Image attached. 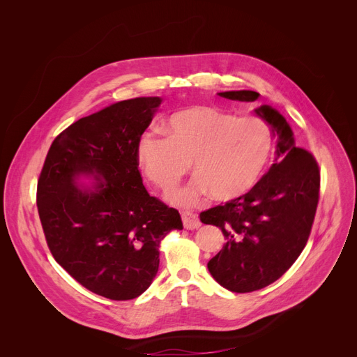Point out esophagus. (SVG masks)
<instances>
[{"label":"esophagus","mask_w":357,"mask_h":357,"mask_svg":"<svg viewBox=\"0 0 357 357\" xmlns=\"http://www.w3.org/2000/svg\"><path fill=\"white\" fill-rule=\"evenodd\" d=\"M182 221H183V227L188 229V230H194V229H198L201 226L198 215L191 213V211H183L182 213Z\"/></svg>","instance_id":"esophagus-1"}]
</instances>
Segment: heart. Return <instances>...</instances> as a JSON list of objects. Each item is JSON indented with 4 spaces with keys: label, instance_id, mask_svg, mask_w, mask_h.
I'll use <instances>...</instances> for the list:
<instances>
[{
    "label": "heart",
    "instance_id": "heart-1",
    "mask_svg": "<svg viewBox=\"0 0 357 357\" xmlns=\"http://www.w3.org/2000/svg\"><path fill=\"white\" fill-rule=\"evenodd\" d=\"M160 136L146 131L139 140V160L147 178L171 192L191 163L195 178L174 194L178 205L192 207L211 194L231 201L249 192L269 162L273 136L259 117H238L218 105H192L169 117Z\"/></svg>",
    "mask_w": 357,
    "mask_h": 357
}]
</instances>
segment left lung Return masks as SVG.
Here are the masks:
<instances>
[{"instance_id":"left-lung-1","label":"left lung","mask_w":357,"mask_h":357,"mask_svg":"<svg viewBox=\"0 0 357 357\" xmlns=\"http://www.w3.org/2000/svg\"><path fill=\"white\" fill-rule=\"evenodd\" d=\"M220 97L256 101L255 91H227ZM256 114L279 136L276 162L253 188L236 199L202 211L204 224L221 229L226 243L208 261L217 282L231 292H253L282 276L304 250L320 198V167L296 147L287 120L269 105Z\"/></svg>"}]
</instances>
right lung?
Wrapping results in <instances>:
<instances>
[{"label": "right lung", "mask_w": 357, "mask_h": 357, "mask_svg": "<svg viewBox=\"0 0 357 357\" xmlns=\"http://www.w3.org/2000/svg\"><path fill=\"white\" fill-rule=\"evenodd\" d=\"M160 102L126 100L75 121L53 140L37 181V211L54 260L114 301L150 287L160 241L183 227L178 210L149 195L139 171V140ZM82 173L100 183L78 189Z\"/></svg>", "instance_id": "1"}]
</instances>
